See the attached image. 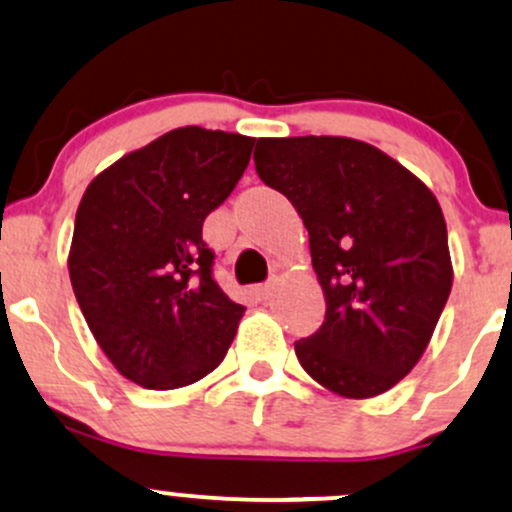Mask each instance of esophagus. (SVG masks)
<instances>
[{"label": "esophagus", "mask_w": 512, "mask_h": 512, "mask_svg": "<svg viewBox=\"0 0 512 512\" xmlns=\"http://www.w3.org/2000/svg\"><path fill=\"white\" fill-rule=\"evenodd\" d=\"M272 289H274L272 281H267V284H257L255 289H252V296H255L257 301H267V298L272 296Z\"/></svg>", "instance_id": "esophagus-1"}]
</instances>
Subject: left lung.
<instances>
[{
	"label": "left lung",
	"instance_id": "left-lung-1",
	"mask_svg": "<svg viewBox=\"0 0 512 512\" xmlns=\"http://www.w3.org/2000/svg\"><path fill=\"white\" fill-rule=\"evenodd\" d=\"M255 170L308 228L325 322L298 339L310 378L366 399L426 351L452 289L438 199L395 158L349 137L257 139Z\"/></svg>",
	"mask_w": 512,
	"mask_h": 512
}]
</instances>
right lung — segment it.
Listing matches in <instances>:
<instances>
[{"mask_svg": "<svg viewBox=\"0 0 512 512\" xmlns=\"http://www.w3.org/2000/svg\"><path fill=\"white\" fill-rule=\"evenodd\" d=\"M255 139L180 127L103 170L81 197L69 279L105 356L146 390L202 380L226 356L243 305L214 279L202 240Z\"/></svg>", "mask_w": 512, "mask_h": 512, "instance_id": "1", "label": "right lung"}]
</instances>
